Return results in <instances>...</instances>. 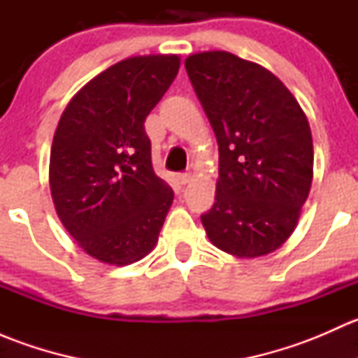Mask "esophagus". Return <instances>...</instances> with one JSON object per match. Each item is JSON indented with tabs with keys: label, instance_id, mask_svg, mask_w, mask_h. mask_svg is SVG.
Masks as SVG:
<instances>
[{
	"label": "esophagus",
	"instance_id": "34e87169",
	"mask_svg": "<svg viewBox=\"0 0 358 358\" xmlns=\"http://www.w3.org/2000/svg\"><path fill=\"white\" fill-rule=\"evenodd\" d=\"M192 173H182V175H178V182L182 183V185H187V183L192 182Z\"/></svg>",
	"mask_w": 358,
	"mask_h": 358
}]
</instances>
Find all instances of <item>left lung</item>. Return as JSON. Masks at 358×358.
I'll use <instances>...</instances> for the list:
<instances>
[{"label": "left lung", "instance_id": "left-lung-1", "mask_svg": "<svg viewBox=\"0 0 358 358\" xmlns=\"http://www.w3.org/2000/svg\"><path fill=\"white\" fill-rule=\"evenodd\" d=\"M218 142L215 204L201 216L209 241L237 258L282 246L313 178L308 119L279 78L229 52L185 60Z\"/></svg>", "mask_w": 358, "mask_h": 358}]
</instances>
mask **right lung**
I'll use <instances>...</instances> for the list:
<instances>
[{
  "label": "right lung",
  "instance_id": "add662e5",
  "mask_svg": "<svg viewBox=\"0 0 358 358\" xmlns=\"http://www.w3.org/2000/svg\"><path fill=\"white\" fill-rule=\"evenodd\" d=\"M178 69V55L121 60L76 93L57 126L50 152L57 215L79 246L109 265L149 255L171 208L143 122Z\"/></svg>",
  "mask_w": 358,
  "mask_h": 358
}]
</instances>
